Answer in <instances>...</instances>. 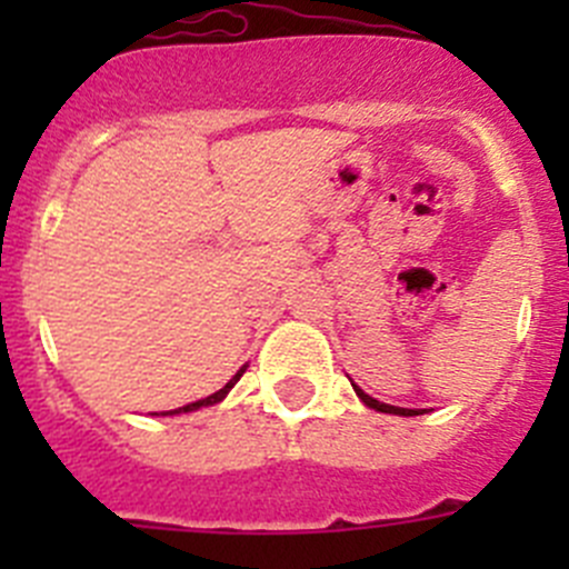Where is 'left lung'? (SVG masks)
<instances>
[{
  "mask_svg": "<svg viewBox=\"0 0 569 569\" xmlns=\"http://www.w3.org/2000/svg\"><path fill=\"white\" fill-rule=\"evenodd\" d=\"M353 390L367 407H373V410H379V413H393V416H421L425 413V410H410V407H396V405H385V401H376L373 396H367L359 385H353Z\"/></svg>",
  "mask_w": 569,
  "mask_h": 569,
  "instance_id": "obj_1",
  "label": "left lung"
}]
</instances>
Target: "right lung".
<instances>
[{
    "label": "right lung",
    "mask_w": 569,
    "mask_h": 569,
    "mask_svg": "<svg viewBox=\"0 0 569 569\" xmlns=\"http://www.w3.org/2000/svg\"><path fill=\"white\" fill-rule=\"evenodd\" d=\"M244 370H248V365L244 367H239V373L233 376V379L228 381V385L222 387V390H216L213 396H208V399H199V401H190V405H184V407H179V410H164V413H153V416H179V413H193V410H202V407H213V405H219V401L224 399V396L230 393V390H233V385L236 381L241 379V373H244Z\"/></svg>",
    "instance_id": "obj_1"
}]
</instances>
